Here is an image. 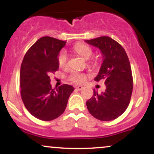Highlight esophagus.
<instances>
[{
	"label": "esophagus",
	"mask_w": 154,
	"mask_h": 154,
	"mask_svg": "<svg viewBox=\"0 0 154 154\" xmlns=\"http://www.w3.org/2000/svg\"><path fill=\"white\" fill-rule=\"evenodd\" d=\"M75 88L77 90V91H81V90H82L83 88V87H82V86H81V85H79V86H77V87H76Z\"/></svg>",
	"instance_id": "obj_1"
}]
</instances>
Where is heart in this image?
<instances>
[{
	"instance_id": "obj_1",
	"label": "heart",
	"mask_w": 154,
	"mask_h": 154,
	"mask_svg": "<svg viewBox=\"0 0 154 154\" xmlns=\"http://www.w3.org/2000/svg\"><path fill=\"white\" fill-rule=\"evenodd\" d=\"M73 50L77 54L82 56L85 59H88L93 55V49L88 45L85 43H77L73 46ZM57 62L61 68H66L68 64V55L65 50H61L57 56ZM87 75L78 71H72L69 76V80L74 83H83L86 80Z\"/></svg>"
}]
</instances>
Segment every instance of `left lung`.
<instances>
[{
    "label": "left lung",
    "instance_id": "obj_1",
    "mask_svg": "<svg viewBox=\"0 0 154 154\" xmlns=\"http://www.w3.org/2000/svg\"><path fill=\"white\" fill-rule=\"evenodd\" d=\"M98 48L103 54V63L97 82L105 80L106 91L93 95L86 102L92 116L100 121H111L121 116L130 103L133 88V79L128 56L124 48L108 36L85 40Z\"/></svg>",
    "mask_w": 154,
    "mask_h": 154
}]
</instances>
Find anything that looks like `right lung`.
Segmentation results:
<instances>
[{"instance_id":"1","label":"right lung","mask_w":154,"mask_h":154,"mask_svg":"<svg viewBox=\"0 0 154 154\" xmlns=\"http://www.w3.org/2000/svg\"><path fill=\"white\" fill-rule=\"evenodd\" d=\"M65 44L58 39L43 37L26 51L21 65L22 101L32 115L43 121L61 116L75 89L66 84L53 89L50 83L51 74L59 69L57 56Z\"/></svg>"}]
</instances>
